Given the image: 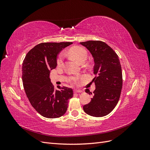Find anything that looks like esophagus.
<instances>
[{
    "label": "esophagus",
    "mask_w": 150,
    "mask_h": 150,
    "mask_svg": "<svg viewBox=\"0 0 150 150\" xmlns=\"http://www.w3.org/2000/svg\"><path fill=\"white\" fill-rule=\"evenodd\" d=\"M74 93H83V91L81 90H74Z\"/></svg>",
    "instance_id": "34e87169"
}]
</instances>
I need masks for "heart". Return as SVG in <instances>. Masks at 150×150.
Wrapping results in <instances>:
<instances>
[{
  "mask_svg": "<svg viewBox=\"0 0 150 150\" xmlns=\"http://www.w3.org/2000/svg\"><path fill=\"white\" fill-rule=\"evenodd\" d=\"M69 54L73 57L76 61L79 62H84L87 58L88 52L86 50L81 46H74L69 49ZM64 54L63 52H61L57 57V64L59 66L62 65L63 62H64Z\"/></svg>",
  "mask_w": 150,
  "mask_h": 150,
  "instance_id": "b5f03b06",
  "label": "heart"
}]
</instances>
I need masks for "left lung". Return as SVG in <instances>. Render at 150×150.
<instances>
[{"label":"left lung","instance_id":"obj_1","mask_svg":"<svg viewBox=\"0 0 150 150\" xmlns=\"http://www.w3.org/2000/svg\"><path fill=\"white\" fill-rule=\"evenodd\" d=\"M87 48L94 58L93 79L96 86L91 101L83 106L84 112L94 117H103L110 113L118 103L122 86V70L118 56L110 46L100 40L80 42Z\"/></svg>","mask_w":150,"mask_h":150}]
</instances>
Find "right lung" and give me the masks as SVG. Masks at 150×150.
I'll return each instance as SVG.
<instances>
[{"label":"right lung","mask_w":150,"mask_h":150,"mask_svg":"<svg viewBox=\"0 0 150 150\" xmlns=\"http://www.w3.org/2000/svg\"><path fill=\"white\" fill-rule=\"evenodd\" d=\"M70 42H42L28 52L22 68V78L27 97L40 115L57 118L64 115L68 100L73 97V91L67 87L54 89L49 78L50 72L57 66V54Z\"/></svg>","instance_id":"1"}]
</instances>
